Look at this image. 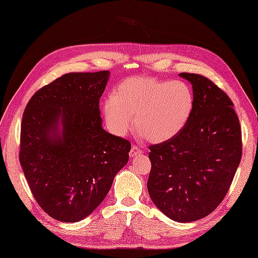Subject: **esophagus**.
Segmentation results:
<instances>
[{
    "instance_id": "esophagus-1",
    "label": "esophagus",
    "mask_w": 258,
    "mask_h": 258,
    "mask_svg": "<svg viewBox=\"0 0 258 258\" xmlns=\"http://www.w3.org/2000/svg\"><path fill=\"white\" fill-rule=\"evenodd\" d=\"M141 154H143V150L138 148L137 146H133V147H132L131 151H130V157L131 158H134L137 155H141Z\"/></svg>"
}]
</instances>
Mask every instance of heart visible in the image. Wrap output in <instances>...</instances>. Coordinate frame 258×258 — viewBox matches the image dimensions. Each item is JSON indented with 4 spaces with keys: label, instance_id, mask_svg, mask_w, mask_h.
Wrapping results in <instances>:
<instances>
[{
    "label": "heart",
    "instance_id": "b5f03b06",
    "mask_svg": "<svg viewBox=\"0 0 258 258\" xmlns=\"http://www.w3.org/2000/svg\"><path fill=\"white\" fill-rule=\"evenodd\" d=\"M194 94L182 81L130 77L103 103L105 125L112 134L124 136L135 125L153 143L179 135L194 110Z\"/></svg>",
    "mask_w": 258,
    "mask_h": 258
}]
</instances>
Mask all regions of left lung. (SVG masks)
I'll list each match as a JSON object with an SVG mask.
<instances>
[{
	"mask_svg": "<svg viewBox=\"0 0 258 258\" xmlns=\"http://www.w3.org/2000/svg\"><path fill=\"white\" fill-rule=\"evenodd\" d=\"M179 76L192 85L194 110L179 135L149 147L147 188L158 209L186 223L222 202L241 161L242 138L233 103L220 88L202 75Z\"/></svg>",
	"mask_w": 258,
	"mask_h": 258,
	"instance_id": "left-lung-1",
	"label": "left lung"
}]
</instances>
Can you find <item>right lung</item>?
Returning <instances> with one entry per match:
<instances>
[{
    "mask_svg": "<svg viewBox=\"0 0 258 258\" xmlns=\"http://www.w3.org/2000/svg\"><path fill=\"white\" fill-rule=\"evenodd\" d=\"M109 77V71L65 74L25 109L19 160L39 206L58 221L88 217L128 161L130 142L102 127L99 100Z\"/></svg>",
    "mask_w": 258,
    "mask_h": 258,
    "instance_id": "1",
    "label": "right lung"
}]
</instances>
